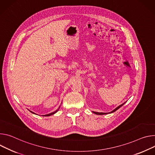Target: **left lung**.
<instances>
[{
  "label": "left lung",
  "mask_w": 155,
  "mask_h": 155,
  "mask_svg": "<svg viewBox=\"0 0 155 155\" xmlns=\"http://www.w3.org/2000/svg\"><path fill=\"white\" fill-rule=\"evenodd\" d=\"M126 102H124V103H123V104H121V105H119V106H118L117 108H116L114 110H113L112 111H111V112H110V113H98V112H95V111H92L94 113H95V114H98V115H102V114H108V113H113V112H114V111H116V110H117L119 108H121L123 105H124L125 104H126Z\"/></svg>",
  "instance_id": "8db88e82"
}]
</instances>
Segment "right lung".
Segmentation results:
<instances>
[{
	"instance_id": "1",
	"label": "right lung",
	"mask_w": 155,
	"mask_h": 155,
	"mask_svg": "<svg viewBox=\"0 0 155 155\" xmlns=\"http://www.w3.org/2000/svg\"><path fill=\"white\" fill-rule=\"evenodd\" d=\"M60 107H59V108H58V110H57L56 111H54V112H52V113H49V114H45V115H44V116H51V115H53V114H54L55 113H56L58 111V110H59V108H60ZM32 113H33V114H35L34 113H33L32 111H31Z\"/></svg>"
}]
</instances>
